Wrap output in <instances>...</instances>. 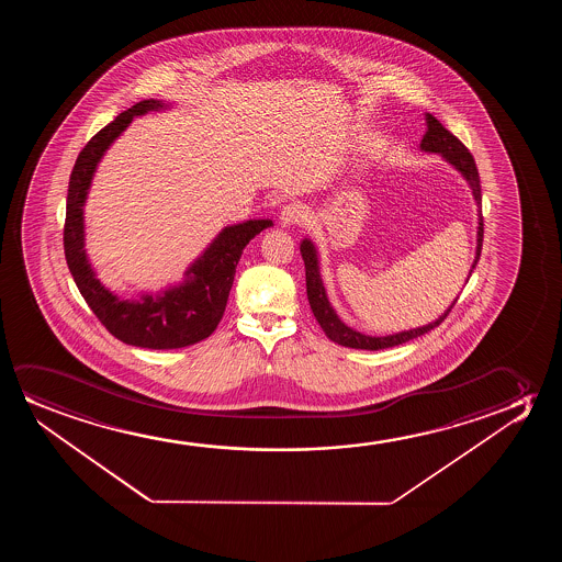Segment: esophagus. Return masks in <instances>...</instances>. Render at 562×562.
<instances>
[{"label": "esophagus", "mask_w": 562, "mask_h": 562, "mask_svg": "<svg viewBox=\"0 0 562 562\" xmlns=\"http://www.w3.org/2000/svg\"><path fill=\"white\" fill-rule=\"evenodd\" d=\"M305 209L301 207V205H285L282 211H280V224H284V226H292V224H300L305 221Z\"/></svg>", "instance_id": "1"}]
</instances>
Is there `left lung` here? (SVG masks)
<instances>
[{
  "label": "left lung",
  "mask_w": 562,
  "mask_h": 562,
  "mask_svg": "<svg viewBox=\"0 0 562 562\" xmlns=\"http://www.w3.org/2000/svg\"><path fill=\"white\" fill-rule=\"evenodd\" d=\"M426 134H424L423 142H420V149L428 151V154H439L446 159L449 165H453L454 169L461 172L464 180L469 182L472 195L476 200L477 205V236H476V257L469 270V278L474 269H476L477 261H480V254H482V241H484V216H482V188H480V177H477L476 162L474 157L470 155L469 149L464 147L461 139L453 136L451 132L447 131L443 124L439 123L436 116L426 113ZM301 257L305 262V280H307V297L308 305L313 308V315L321 324L324 334L338 346L353 347V349H369V351H378V349H387V347L401 346L405 341L424 336L428 331L434 330L436 326L446 321L447 315L451 313L457 300L449 305L446 313L436 318L434 323L426 324V326H418L413 330H403L400 334H392V336H367L361 331L349 328L346 323L339 321L336 311L328 301L326 290H324L323 278H321V269H318V254L316 247L311 239H303L301 241ZM467 278V282H469Z\"/></svg>",
  "instance_id": "8db88e82"
}]
</instances>
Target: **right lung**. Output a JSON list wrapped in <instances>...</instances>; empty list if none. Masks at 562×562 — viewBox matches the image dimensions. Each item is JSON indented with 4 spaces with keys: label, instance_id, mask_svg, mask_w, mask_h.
Returning <instances> with one entry per match:
<instances>
[{
    "label": "right lung",
    "instance_id": "obj_1",
    "mask_svg": "<svg viewBox=\"0 0 562 562\" xmlns=\"http://www.w3.org/2000/svg\"><path fill=\"white\" fill-rule=\"evenodd\" d=\"M167 108L159 100L139 101L86 144L70 172L63 231L65 259L88 307L116 339L146 349H178L209 338L223 318L244 247L272 226L270 218L226 226L188 267L184 282L162 292L138 293V300H123L101 284L85 247V203L93 172L134 116Z\"/></svg>",
    "mask_w": 562,
    "mask_h": 562
}]
</instances>
